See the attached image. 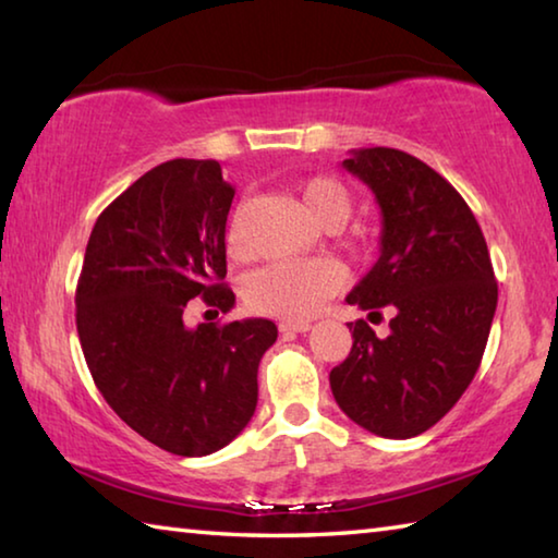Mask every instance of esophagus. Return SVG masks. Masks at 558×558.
I'll list each match as a JSON object with an SVG mask.
<instances>
[{"label":"esophagus","mask_w":558,"mask_h":558,"mask_svg":"<svg viewBox=\"0 0 558 558\" xmlns=\"http://www.w3.org/2000/svg\"><path fill=\"white\" fill-rule=\"evenodd\" d=\"M310 327H313V325L305 323V319H288V323L278 325L280 332H307Z\"/></svg>","instance_id":"1"}]
</instances>
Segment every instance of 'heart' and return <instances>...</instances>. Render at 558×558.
Here are the masks:
<instances>
[{
    "label": "heart",
    "instance_id": "b5f03b06",
    "mask_svg": "<svg viewBox=\"0 0 558 558\" xmlns=\"http://www.w3.org/2000/svg\"><path fill=\"white\" fill-rule=\"evenodd\" d=\"M300 199L319 229L335 231L352 216V192L335 177H313L300 186ZM243 214L231 216L226 226V248L231 256H243ZM342 286V272L329 260H280L251 272L243 286V298L253 313L302 319L317 313L327 298Z\"/></svg>",
    "mask_w": 558,
    "mask_h": 558
}]
</instances>
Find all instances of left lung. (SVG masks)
Instances as JSON below:
<instances>
[{
    "mask_svg": "<svg viewBox=\"0 0 558 558\" xmlns=\"http://www.w3.org/2000/svg\"><path fill=\"white\" fill-rule=\"evenodd\" d=\"M347 172L381 209V256L349 292L389 335L349 323L352 352L329 372L335 401L381 438H413L446 415L475 376L497 307L483 229L448 179L391 147L352 149Z\"/></svg>",
    "mask_w": 558,
    "mask_h": 558,
    "instance_id": "obj_1",
    "label": "left lung"
}]
</instances>
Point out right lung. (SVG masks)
Here are the masks:
<instances>
[{
	"label": "right lung",
	"mask_w": 558,
	"mask_h": 558,
	"mask_svg": "<svg viewBox=\"0 0 558 558\" xmlns=\"http://www.w3.org/2000/svg\"><path fill=\"white\" fill-rule=\"evenodd\" d=\"M216 159H172L128 186L93 226L75 327L93 381L128 426L182 458L221 450L248 426L270 319L184 325L202 298L229 313L226 216Z\"/></svg>",
	"instance_id": "obj_1"
}]
</instances>
